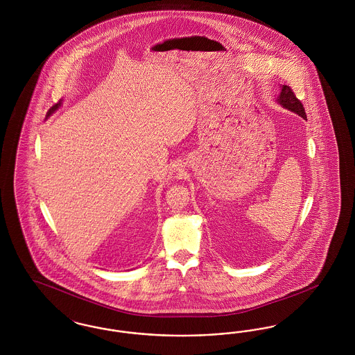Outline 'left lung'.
Segmentation results:
<instances>
[{"label": "left lung", "instance_id": "left-lung-1", "mask_svg": "<svg viewBox=\"0 0 355 355\" xmlns=\"http://www.w3.org/2000/svg\"><path fill=\"white\" fill-rule=\"evenodd\" d=\"M278 102H279L284 107H286L288 110H291V112L297 113L298 116L306 119L304 103L297 98L295 93L293 92V89H291L290 86H287V85L282 86V92H281V94H279Z\"/></svg>", "mask_w": 355, "mask_h": 355}]
</instances>
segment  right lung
Segmentation results:
<instances>
[{
  "mask_svg": "<svg viewBox=\"0 0 355 355\" xmlns=\"http://www.w3.org/2000/svg\"><path fill=\"white\" fill-rule=\"evenodd\" d=\"M58 106H60V102H58V103H55V105H53V106H51V110H49V113H51V112H54V110H55V109H57Z\"/></svg>",
  "mask_w": 355,
  "mask_h": 355,
  "instance_id": "add662e5",
  "label": "right lung"
}]
</instances>
